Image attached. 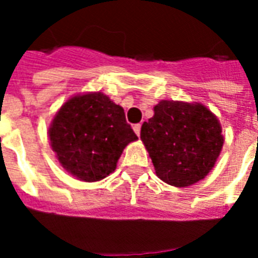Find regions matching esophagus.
<instances>
[{
    "label": "esophagus",
    "mask_w": 258,
    "mask_h": 258,
    "mask_svg": "<svg viewBox=\"0 0 258 258\" xmlns=\"http://www.w3.org/2000/svg\"><path fill=\"white\" fill-rule=\"evenodd\" d=\"M134 131H135V134L139 137V135H141V124L134 125Z\"/></svg>",
    "instance_id": "esophagus-1"
}]
</instances>
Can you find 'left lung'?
I'll return each mask as SVG.
<instances>
[{"label": "left lung", "instance_id": "obj_1", "mask_svg": "<svg viewBox=\"0 0 258 258\" xmlns=\"http://www.w3.org/2000/svg\"><path fill=\"white\" fill-rule=\"evenodd\" d=\"M141 139L158 178L186 187L204 179L224 146L217 116L201 103L162 100L142 124Z\"/></svg>", "mask_w": 258, "mask_h": 258}]
</instances>
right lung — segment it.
<instances>
[{
    "mask_svg": "<svg viewBox=\"0 0 258 258\" xmlns=\"http://www.w3.org/2000/svg\"><path fill=\"white\" fill-rule=\"evenodd\" d=\"M48 134L62 167L84 182L115 171L125 146L138 139L125 121L124 109L101 92L71 97L57 111Z\"/></svg>",
    "mask_w": 258,
    "mask_h": 258,
    "instance_id": "1",
    "label": "right lung"
}]
</instances>
